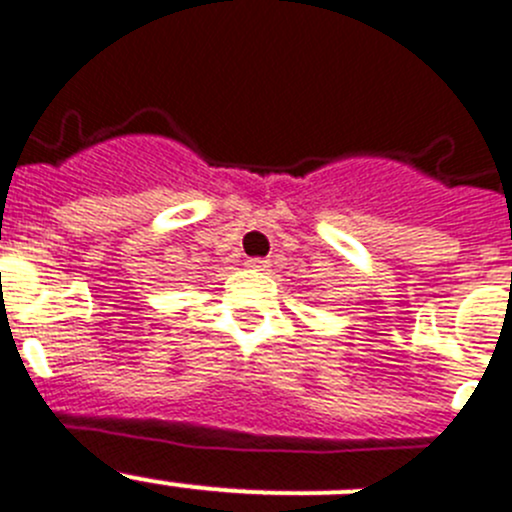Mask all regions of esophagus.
Listing matches in <instances>:
<instances>
[{
    "mask_svg": "<svg viewBox=\"0 0 512 512\" xmlns=\"http://www.w3.org/2000/svg\"><path fill=\"white\" fill-rule=\"evenodd\" d=\"M247 267H250V270H267L270 262L262 260V257H252V260H247Z\"/></svg>",
    "mask_w": 512,
    "mask_h": 512,
    "instance_id": "obj_1",
    "label": "esophagus"
}]
</instances>
